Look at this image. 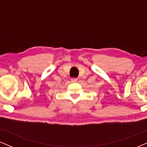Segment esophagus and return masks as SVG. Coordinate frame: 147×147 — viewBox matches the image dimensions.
Instances as JSON below:
<instances>
[{"mask_svg": "<svg viewBox=\"0 0 147 147\" xmlns=\"http://www.w3.org/2000/svg\"><path fill=\"white\" fill-rule=\"evenodd\" d=\"M78 81V79H77V78H72L71 79V82H73V83H76V82Z\"/></svg>", "mask_w": 147, "mask_h": 147, "instance_id": "1", "label": "esophagus"}]
</instances>
